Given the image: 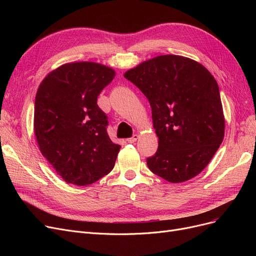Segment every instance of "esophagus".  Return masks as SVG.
Masks as SVG:
<instances>
[{
    "mask_svg": "<svg viewBox=\"0 0 256 256\" xmlns=\"http://www.w3.org/2000/svg\"><path fill=\"white\" fill-rule=\"evenodd\" d=\"M138 138H139L138 135H134L132 138H128L126 141H128V143H135V142L138 140Z\"/></svg>",
    "mask_w": 256,
    "mask_h": 256,
    "instance_id": "34e87169",
    "label": "esophagus"
}]
</instances>
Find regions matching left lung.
Returning a JSON list of instances; mask_svg holds the SVG:
<instances>
[{"mask_svg":"<svg viewBox=\"0 0 256 256\" xmlns=\"http://www.w3.org/2000/svg\"><path fill=\"white\" fill-rule=\"evenodd\" d=\"M124 78L148 100L158 150L146 162L160 178L178 184L202 171L224 138L217 80L190 58L162 55L128 70Z\"/></svg>","mask_w":256,"mask_h":256,"instance_id":"1","label":"left lung"}]
</instances>
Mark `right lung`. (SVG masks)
<instances>
[{"label": "right lung", "mask_w": 256, "mask_h": 256, "mask_svg": "<svg viewBox=\"0 0 256 256\" xmlns=\"http://www.w3.org/2000/svg\"><path fill=\"white\" fill-rule=\"evenodd\" d=\"M96 62L66 63L39 85L34 106L38 147L67 184L87 186L109 173L121 146L106 132L108 118L98 96L115 76Z\"/></svg>", "instance_id": "obj_1"}]
</instances>
